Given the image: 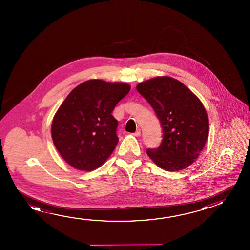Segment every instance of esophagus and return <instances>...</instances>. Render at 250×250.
Masks as SVG:
<instances>
[{
  "mask_svg": "<svg viewBox=\"0 0 250 250\" xmlns=\"http://www.w3.org/2000/svg\"><path fill=\"white\" fill-rule=\"evenodd\" d=\"M140 133H141V131H140V129H138L137 131L133 133V135L136 136V137H139V136H140Z\"/></svg>",
  "mask_w": 250,
  "mask_h": 250,
  "instance_id": "1",
  "label": "esophagus"
}]
</instances>
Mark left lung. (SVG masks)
<instances>
[{"label":"left lung","instance_id":"left-lung-1","mask_svg":"<svg viewBox=\"0 0 250 250\" xmlns=\"http://www.w3.org/2000/svg\"><path fill=\"white\" fill-rule=\"evenodd\" d=\"M137 90L160 120L163 139L146 153L166 171H180L199 157L208 139V118L201 100L187 86L170 77L139 83Z\"/></svg>","mask_w":250,"mask_h":250}]
</instances>
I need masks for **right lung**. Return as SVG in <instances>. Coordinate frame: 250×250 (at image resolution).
I'll list each match as a JSON object with an SVG mask.
<instances>
[{
	"label": "right lung",
	"instance_id": "1",
	"mask_svg": "<svg viewBox=\"0 0 250 250\" xmlns=\"http://www.w3.org/2000/svg\"><path fill=\"white\" fill-rule=\"evenodd\" d=\"M130 90L124 83L91 79L70 91L51 125L54 145L68 164L93 171L105 162L119 142L111 112Z\"/></svg>",
	"mask_w": 250,
	"mask_h": 250
}]
</instances>
